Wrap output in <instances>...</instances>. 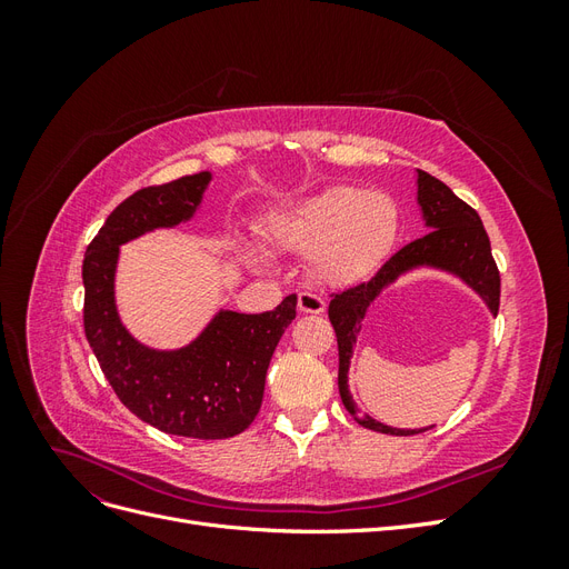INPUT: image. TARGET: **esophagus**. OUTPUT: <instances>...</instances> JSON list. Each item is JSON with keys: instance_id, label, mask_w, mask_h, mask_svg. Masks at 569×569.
<instances>
[{"instance_id": "obj_1", "label": "esophagus", "mask_w": 569, "mask_h": 569, "mask_svg": "<svg viewBox=\"0 0 569 569\" xmlns=\"http://www.w3.org/2000/svg\"><path fill=\"white\" fill-rule=\"evenodd\" d=\"M297 303H299V311H301V313H313V316H318V313L325 311V299L318 297V295H313V291H299Z\"/></svg>"}]
</instances>
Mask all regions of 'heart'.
<instances>
[{"instance_id":"heart-1","label":"heart","mask_w":569,"mask_h":569,"mask_svg":"<svg viewBox=\"0 0 569 569\" xmlns=\"http://www.w3.org/2000/svg\"><path fill=\"white\" fill-rule=\"evenodd\" d=\"M399 206L382 189L327 187L268 220L274 244L311 251L308 263L322 284L343 287L385 263L399 237Z\"/></svg>"}]
</instances>
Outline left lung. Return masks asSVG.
I'll use <instances>...</instances> for the list:
<instances>
[{
    "label": "left lung",
    "instance_id": "left-lung-1",
    "mask_svg": "<svg viewBox=\"0 0 569 569\" xmlns=\"http://www.w3.org/2000/svg\"><path fill=\"white\" fill-rule=\"evenodd\" d=\"M418 201L422 206V216L427 220L429 232L396 251L368 282H360L356 287L337 291V295H330L332 301L330 311H327L337 332L339 393L343 406H347L358 425L396 437L420 435L425 429H396L372 420L370 416H363V412L356 410L347 385L356 335L360 332V320H363L372 299L389 282L399 278L401 272L416 266H435L449 270L468 282L487 301L491 313H498V301H501V274H498L491 256L489 234L485 226H481L479 213L472 206L458 199L441 180L425 173V170H418Z\"/></svg>",
    "mask_w": 569,
    "mask_h": 569
}]
</instances>
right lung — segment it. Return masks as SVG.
<instances>
[{
  "instance_id": "add662e5",
  "label": "right lung",
  "mask_w": 569,
  "mask_h": 569,
  "mask_svg": "<svg viewBox=\"0 0 569 569\" xmlns=\"http://www.w3.org/2000/svg\"><path fill=\"white\" fill-rule=\"evenodd\" d=\"M211 173L151 184L118 203L82 261L84 337L116 396L137 418L166 435L228 439L261 410L266 372L280 337L297 318V295L266 313L220 311L197 341L153 351L120 325L113 303L118 247L192 218Z\"/></svg>"
}]
</instances>
